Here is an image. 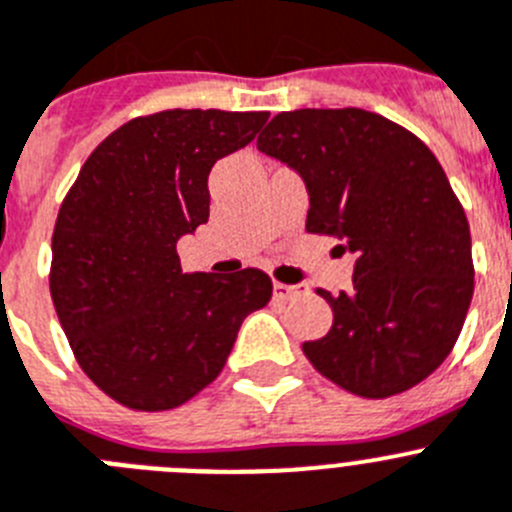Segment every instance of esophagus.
<instances>
[{
	"mask_svg": "<svg viewBox=\"0 0 512 512\" xmlns=\"http://www.w3.org/2000/svg\"><path fill=\"white\" fill-rule=\"evenodd\" d=\"M299 294H307V289H304V287H289V284L274 281V297L276 299H292V297H299Z\"/></svg>",
	"mask_w": 512,
	"mask_h": 512,
	"instance_id": "34e87169",
	"label": "esophagus"
}]
</instances>
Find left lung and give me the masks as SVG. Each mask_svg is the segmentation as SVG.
<instances>
[{
  "label": "left lung",
  "instance_id": "1",
  "mask_svg": "<svg viewBox=\"0 0 512 512\" xmlns=\"http://www.w3.org/2000/svg\"><path fill=\"white\" fill-rule=\"evenodd\" d=\"M256 147L302 175L307 231L358 256L348 292L320 289L332 327L302 345L309 363L363 398L429 378L452 353L475 289L470 223L439 159L363 109L281 111Z\"/></svg>",
  "mask_w": 512,
  "mask_h": 512
}]
</instances>
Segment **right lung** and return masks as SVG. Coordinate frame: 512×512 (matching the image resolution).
<instances>
[{
  "instance_id": "add662e5",
  "label": "right lung",
  "mask_w": 512,
  "mask_h": 512,
  "mask_svg": "<svg viewBox=\"0 0 512 512\" xmlns=\"http://www.w3.org/2000/svg\"><path fill=\"white\" fill-rule=\"evenodd\" d=\"M266 111L170 109L103 139L60 205L50 297L83 373L134 411H170L215 381L241 322L271 299L259 269L185 274L177 241L208 223V175Z\"/></svg>"
}]
</instances>
